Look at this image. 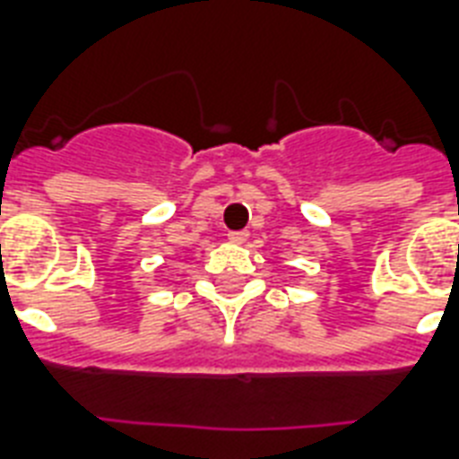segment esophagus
I'll return each instance as SVG.
<instances>
[{
  "mask_svg": "<svg viewBox=\"0 0 459 459\" xmlns=\"http://www.w3.org/2000/svg\"><path fill=\"white\" fill-rule=\"evenodd\" d=\"M229 240L233 245H243L245 240H247V233H245V230H230Z\"/></svg>",
  "mask_w": 459,
  "mask_h": 459,
  "instance_id": "34e87169",
  "label": "esophagus"
}]
</instances>
